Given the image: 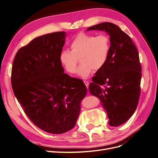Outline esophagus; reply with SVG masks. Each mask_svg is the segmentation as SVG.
<instances>
[{
  "label": "esophagus",
  "instance_id": "obj_1",
  "mask_svg": "<svg viewBox=\"0 0 158 158\" xmlns=\"http://www.w3.org/2000/svg\"><path fill=\"white\" fill-rule=\"evenodd\" d=\"M84 84L85 85V86H86V87L88 88V85H89V82H88V81L84 80Z\"/></svg>",
  "mask_w": 158,
  "mask_h": 158
}]
</instances>
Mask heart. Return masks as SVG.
<instances>
[{
	"instance_id": "b5f03b06",
	"label": "heart",
	"mask_w": 158,
	"mask_h": 158,
	"mask_svg": "<svg viewBox=\"0 0 158 158\" xmlns=\"http://www.w3.org/2000/svg\"><path fill=\"white\" fill-rule=\"evenodd\" d=\"M71 51L63 50L60 53L59 60L65 70L75 73L79 58L81 65L77 74L80 77L87 78L94 69H101L106 64L111 50V41L107 34L95 36L87 33H80L70 43Z\"/></svg>"
}]
</instances>
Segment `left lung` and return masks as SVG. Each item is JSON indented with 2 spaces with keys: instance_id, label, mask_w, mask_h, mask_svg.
Wrapping results in <instances>:
<instances>
[{
  "instance_id": "1",
  "label": "left lung",
  "mask_w": 158,
  "mask_h": 158,
  "mask_svg": "<svg viewBox=\"0 0 158 158\" xmlns=\"http://www.w3.org/2000/svg\"><path fill=\"white\" fill-rule=\"evenodd\" d=\"M89 30L106 31L111 50L106 64L92 78L89 91L99 99L109 125L118 127L131 118L138 106L142 78L139 55L131 37L113 23H99Z\"/></svg>"
}]
</instances>
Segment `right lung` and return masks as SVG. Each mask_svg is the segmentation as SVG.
<instances>
[{
	"label": "right lung",
	"instance_id": "right-lung-1",
	"mask_svg": "<svg viewBox=\"0 0 158 158\" xmlns=\"http://www.w3.org/2000/svg\"><path fill=\"white\" fill-rule=\"evenodd\" d=\"M66 33L37 37L16 54L13 92L26 115L41 130L62 134L74 127L87 94L83 81L64 73L59 60Z\"/></svg>",
	"mask_w": 158,
	"mask_h": 158
}]
</instances>
